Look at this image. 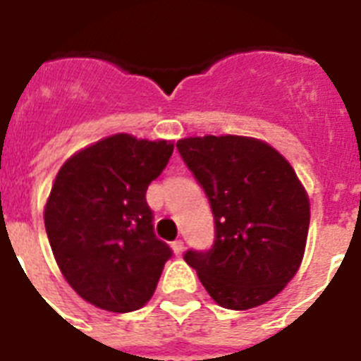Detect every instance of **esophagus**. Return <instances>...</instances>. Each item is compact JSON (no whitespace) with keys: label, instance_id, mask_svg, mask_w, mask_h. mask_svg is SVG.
I'll use <instances>...</instances> for the list:
<instances>
[{"label":"esophagus","instance_id":"1","mask_svg":"<svg viewBox=\"0 0 361 361\" xmlns=\"http://www.w3.org/2000/svg\"><path fill=\"white\" fill-rule=\"evenodd\" d=\"M171 247H173V252H175V255H180V253L184 252V242L183 240L171 242Z\"/></svg>","mask_w":361,"mask_h":361}]
</instances>
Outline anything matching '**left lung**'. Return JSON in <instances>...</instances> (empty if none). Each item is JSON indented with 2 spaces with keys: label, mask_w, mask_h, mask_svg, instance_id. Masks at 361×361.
I'll return each instance as SVG.
<instances>
[{
  "label": "left lung",
  "mask_w": 361,
  "mask_h": 361,
  "mask_svg": "<svg viewBox=\"0 0 361 361\" xmlns=\"http://www.w3.org/2000/svg\"><path fill=\"white\" fill-rule=\"evenodd\" d=\"M184 164L209 197L214 244L188 250L216 304L252 310L289 283L304 257L310 199L295 169L264 141L204 135L177 141Z\"/></svg>",
  "instance_id": "8db88e82"
}]
</instances>
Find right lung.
I'll return each mask as SVG.
<instances>
[{"mask_svg": "<svg viewBox=\"0 0 361 361\" xmlns=\"http://www.w3.org/2000/svg\"><path fill=\"white\" fill-rule=\"evenodd\" d=\"M171 154L169 141L115 134L57 173L46 235L65 279L89 304L128 313L151 300L173 252L154 235L145 194Z\"/></svg>", "mask_w": 361, "mask_h": 361, "instance_id": "obj_1", "label": "right lung"}]
</instances>
